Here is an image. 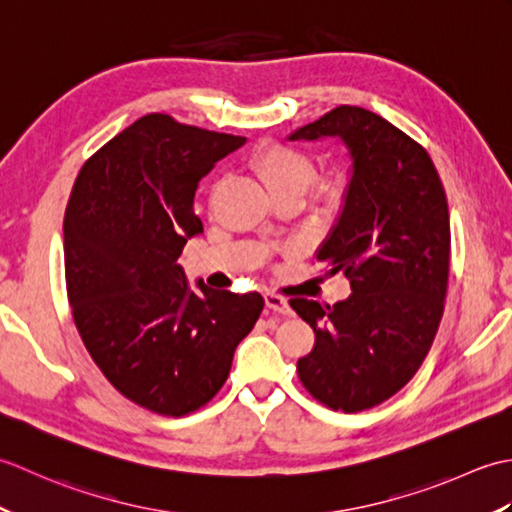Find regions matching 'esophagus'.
<instances>
[{"label":"esophagus","instance_id":"34e87169","mask_svg":"<svg viewBox=\"0 0 512 512\" xmlns=\"http://www.w3.org/2000/svg\"><path fill=\"white\" fill-rule=\"evenodd\" d=\"M264 299H266V306L273 310L275 314H281V317H290V314H292L290 303L284 297L273 295V292H266Z\"/></svg>","mask_w":512,"mask_h":512}]
</instances>
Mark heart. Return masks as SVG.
<instances>
[{"mask_svg": "<svg viewBox=\"0 0 512 512\" xmlns=\"http://www.w3.org/2000/svg\"><path fill=\"white\" fill-rule=\"evenodd\" d=\"M250 167L257 173V178L264 182L268 193L281 195V193H299L303 195L308 191L314 169L310 158L295 149L281 147V145H266L259 147L253 158H250ZM325 193L339 191V182L330 180L323 184Z\"/></svg>", "mask_w": 512, "mask_h": 512, "instance_id": "b5f03b06", "label": "heart"}]
</instances>
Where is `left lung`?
I'll return each mask as SVG.
<instances>
[{
  "mask_svg": "<svg viewBox=\"0 0 512 512\" xmlns=\"http://www.w3.org/2000/svg\"><path fill=\"white\" fill-rule=\"evenodd\" d=\"M339 140L350 158L341 211L317 259L352 295L292 299L317 341L297 372L336 411L372 409L405 387L436 339L449 281V206L427 151L363 107L341 105L288 140Z\"/></svg>",
  "mask_w": 512,
  "mask_h": 512,
  "instance_id": "left-lung-1",
  "label": "left lung"
}]
</instances>
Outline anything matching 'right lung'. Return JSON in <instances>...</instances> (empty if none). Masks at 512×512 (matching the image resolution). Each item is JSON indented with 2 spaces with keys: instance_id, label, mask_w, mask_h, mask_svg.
Here are the masks:
<instances>
[{
  "instance_id": "right-lung-1",
  "label": "right lung",
  "mask_w": 512,
  "mask_h": 512,
  "mask_svg": "<svg viewBox=\"0 0 512 512\" xmlns=\"http://www.w3.org/2000/svg\"><path fill=\"white\" fill-rule=\"evenodd\" d=\"M242 136L147 114L85 162L63 217L65 284L81 339L105 378L136 405L184 416L231 372L264 310L259 292L189 286L178 264L202 231L198 182Z\"/></svg>"
}]
</instances>
